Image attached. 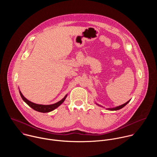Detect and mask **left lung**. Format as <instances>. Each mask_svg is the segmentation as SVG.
Wrapping results in <instances>:
<instances>
[{"mask_svg": "<svg viewBox=\"0 0 157 157\" xmlns=\"http://www.w3.org/2000/svg\"><path fill=\"white\" fill-rule=\"evenodd\" d=\"M130 99L129 101H128L127 102H125V103H124V104H122V105H119V106H117V107H113V108H106V109H107V110H119V109L123 108L125 105H126L130 102ZM96 104L98 105H99V106H101V105H99V104H97V103H96ZM101 107H102V106H101Z\"/></svg>", "mask_w": 157, "mask_h": 157, "instance_id": "obj_1", "label": "left lung"}]
</instances>
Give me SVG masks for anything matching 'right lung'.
Returning <instances> with one entry per match:
<instances>
[{
	"label": "right lung",
	"mask_w": 157,
	"mask_h": 157,
	"mask_svg": "<svg viewBox=\"0 0 157 157\" xmlns=\"http://www.w3.org/2000/svg\"><path fill=\"white\" fill-rule=\"evenodd\" d=\"M19 93L20 94L21 96V98L23 99V101L27 104L29 105L31 108H32L33 109H34L36 111L40 112V113H49V112H51L53 110H55V109H56L57 107H58L66 99L67 95L66 94L61 101L53 104H50V105H43V104H35L34 102H32L31 101H30L29 100H28L27 99H26L24 95L22 94V93H21V91H20L19 89Z\"/></svg>",
	"instance_id": "obj_1"
}]
</instances>
